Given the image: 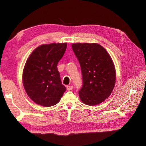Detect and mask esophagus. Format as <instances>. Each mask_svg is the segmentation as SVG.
I'll return each mask as SVG.
<instances>
[{"mask_svg":"<svg viewBox=\"0 0 146 146\" xmlns=\"http://www.w3.org/2000/svg\"><path fill=\"white\" fill-rule=\"evenodd\" d=\"M66 88H67V90H68V91H71V90H72L73 89V86H68L67 87H66Z\"/></svg>","mask_w":146,"mask_h":146,"instance_id":"esophagus-1","label":"esophagus"}]
</instances>
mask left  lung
Instances as JSON below:
<instances>
[{"label":"left lung","mask_w":146,"mask_h":146,"mask_svg":"<svg viewBox=\"0 0 146 146\" xmlns=\"http://www.w3.org/2000/svg\"><path fill=\"white\" fill-rule=\"evenodd\" d=\"M71 46L82 71L83 85L79 97L86 105L99 104L110 97L115 85L116 70L112 58L97 43H76Z\"/></svg>","instance_id":"obj_1"}]
</instances>
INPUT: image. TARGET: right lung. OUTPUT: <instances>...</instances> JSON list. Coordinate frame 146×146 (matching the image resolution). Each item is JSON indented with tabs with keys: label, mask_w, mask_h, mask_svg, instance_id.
<instances>
[{
	"label": "right lung",
	"mask_w": 146,
	"mask_h": 146,
	"mask_svg": "<svg viewBox=\"0 0 146 146\" xmlns=\"http://www.w3.org/2000/svg\"><path fill=\"white\" fill-rule=\"evenodd\" d=\"M67 43L42 44L32 51L23 73V86L35 103L44 107L57 104L66 88L62 84L57 64L65 53Z\"/></svg>",
	"instance_id": "obj_1"
}]
</instances>
